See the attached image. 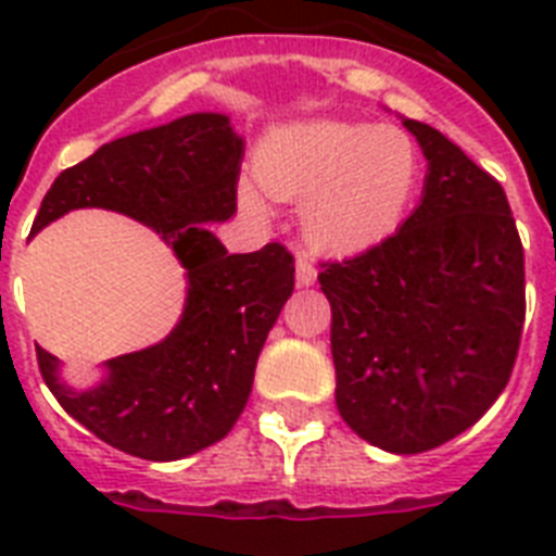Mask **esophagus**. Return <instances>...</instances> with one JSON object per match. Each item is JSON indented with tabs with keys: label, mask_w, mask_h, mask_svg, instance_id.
I'll use <instances>...</instances> for the list:
<instances>
[{
	"label": "esophagus",
	"mask_w": 556,
	"mask_h": 556,
	"mask_svg": "<svg viewBox=\"0 0 556 556\" xmlns=\"http://www.w3.org/2000/svg\"><path fill=\"white\" fill-rule=\"evenodd\" d=\"M314 279H317V268L308 260V253H300L296 256V286H314Z\"/></svg>",
	"instance_id": "esophagus-1"
}]
</instances>
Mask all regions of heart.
Here are the masks:
<instances>
[{
	"label": "heart",
	"mask_w": 556,
	"mask_h": 556,
	"mask_svg": "<svg viewBox=\"0 0 556 556\" xmlns=\"http://www.w3.org/2000/svg\"><path fill=\"white\" fill-rule=\"evenodd\" d=\"M424 176L418 143L397 126L300 124L270 135L256 155L262 190L305 201L303 227L326 251H364L392 236ZM251 213H265L253 185L239 187Z\"/></svg>",
	"instance_id": "obj_1"
}]
</instances>
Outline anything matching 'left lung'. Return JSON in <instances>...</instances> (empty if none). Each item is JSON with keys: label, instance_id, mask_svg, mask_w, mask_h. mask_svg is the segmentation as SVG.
Wrapping results in <instances>:
<instances>
[{"label": "left lung", "instance_id": "left-lung-1", "mask_svg": "<svg viewBox=\"0 0 556 556\" xmlns=\"http://www.w3.org/2000/svg\"><path fill=\"white\" fill-rule=\"evenodd\" d=\"M430 173L415 213L357 256L320 262L340 418L413 456L482 418L517 364L526 253L508 195L456 143L404 121Z\"/></svg>", "mask_w": 556, "mask_h": 556}]
</instances>
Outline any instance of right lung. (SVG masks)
I'll list each match as a JSON object with an SVG mask.
<instances>
[{"mask_svg": "<svg viewBox=\"0 0 556 556\" xmlns=\"http://www.w3.org/2000/svg\"><path fill=\"white\" fill-rule=\"evenodd\" d=\"M242 138L225 115H187L103 143L63 169L30 233L74 207H109L150 225L187 268L185 314L167 340L109 361V378L74 392L37 349L65 413L129 456L176 462L225 439L242 415L270 326L294 291V256L270 242L227 253L204 222L236 213Z\"/></svg>", "mask_w": 556, "mask_h": 556, "instance_id": "right-lung-1", "label": "right lung"}]
</instances>
